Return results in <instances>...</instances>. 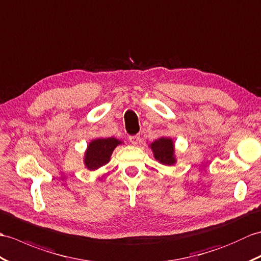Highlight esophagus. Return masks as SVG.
Listing matches in <instances>:
<instances>
[{"instance_id": "34e87169", "label": "esophagus", "mask_w": 261, "mask_h": 261, "mask_svg": "<svg viewBox=\"0 0 261 261\" xmlns=\"http://www.w3.org/2000/svg\"><path fill=\"white\" fill-rule=\"evenodd\" d=\"M129 140L131 142V144L133 145H137L139 142H140V136L136 135V136H130L129 137Z\"/></svg>"}]
</instances>
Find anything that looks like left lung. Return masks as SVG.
Segmentation results:
<instances>
[{
	"label": "left lung",
	"instance_id": "left-lung-1",
	"mask_svg": "<svg viewBox=\"0 0 261 261\" xmlns=\"http://www.w3.org/2000/svg\"><path fill=\"white\" fill-rule=\"evenodd\" d=\"M149 147L153 152L154 159L163 166H173L177 159L174 154V142L171 138L161 137L153 141Z\"/></svg>",
	"mask_w": 261,
	"mask_h": 261
}]
</instances>
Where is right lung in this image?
Listing matches in <instances>:
<instances>
[{
  "mask_svg": "<svg viewBox=\"0 0 261 261\" xmlns=\"http://www.w3.org/2000/svg\"><path fill=\"white\" fill-rule=\"evenodd\" d=\"M122 141L116 138H98L88 144V148L84 153V166L88 170L94 171L103 167L110 161L113 150Z\"/></svg>",
  "mask_w": 261,
  "mask_h": 261,
  "instance_id": "add662e5",
  "label": "right lung"
}]
</instances>
